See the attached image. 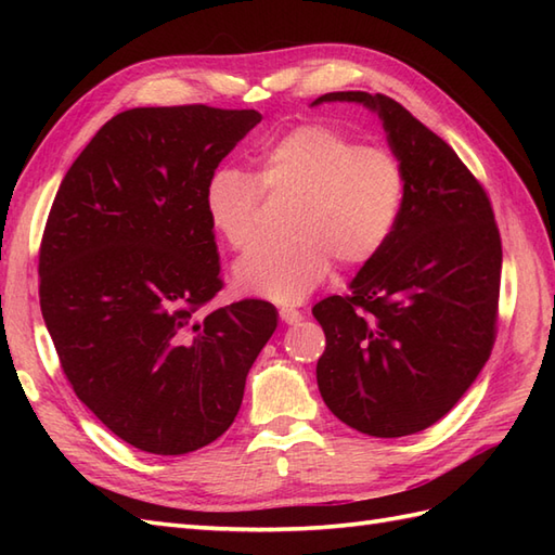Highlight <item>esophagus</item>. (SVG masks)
<instances>
[{"label": "esophagus", "instance_id": "esophagus-1", "mask_svg": "<svg viewBox=\"0 0 555 555\" xmlns=\"http://www.w3.org/2000/svg\"><path fill=\"white\" fill-rule=\"evenodd\" d=\"M279 317H281V322L288 324V326H293V324L302 322V312H298V310H291V308L279 310Z\"/></svg>", "mask_w": 555, "mask_h": 555}]
</instances>
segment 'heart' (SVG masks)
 Listing matches in <instances>:
<instances>
[{"label": "heart", "instance_id": "obj_1", "mask_svg": "<svg viewBox=\"0 0 555 555\" xmlns=\"http://www.w3.org/2000/svg\"><path fill=\"white\" fill-rule=\"evenodd\" d=\"M262 186L296 203L288 211L284 243L253 247L233 267L243 296L279 305L308 298L332 271L367 264L391 241L403 217L408 176L384 147L324 124H305L276 138L257 159L255 176L219 167L205 183V211L223 241L245 250L257 238Z\"/></svg>", "mask_w": 555, "mask_h": 555}]
</instances>
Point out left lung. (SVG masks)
Instances as JSON below:
<instances>
[{
  "instance_id": "obj_1",
  "label": "left lung",
  "mask_w": 555,
  "mask_h": 555,
  "mask_svg": "<svg viewBox=\"0 0 555 555\" xmlns=\"http://www.w3.org/2000/svg\"><path fill=\"white\" fill-rule=\"evenodd\" d=\"M379 116L408 176L403 217L362 264L350 296L312 308L326 336L317 386L362 434L396 439L439 422L489 360L501 288V235L489 197L443 140L405 107L370 92H326Z\"/></svg>"
}]
</instances>
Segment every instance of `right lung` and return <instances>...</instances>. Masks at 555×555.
<instances>
[{
	"label": "right lung",
	"mask_w": 555,
	"mask_h": 555,
	"mask_svg": "<svg viewBox=\"0 0 555 555\" xmlns=\"http://www.w3.org/2000/svg\"><path fill=\"white\" fill-rule=\"evenodd\" d=\"M262 121L255 109L138 107L70 164L40 247V308L76 396L119 439L197 451L238 415L279 312L221 291L205 183Z\"/></svg>",
	"instance_id": "add662e5"
}]
</instances>
